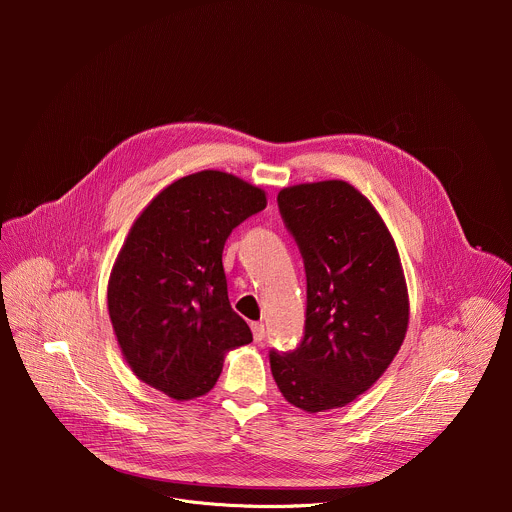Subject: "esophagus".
Wrapping results in <instances>:
<instances>
[{
	"label": "esophagus",
	"instance_id": "esophagus-1",
	"mask_svg": "<svg viewBox=\"0 0 512 512\" xmlns=\"http://www.w3.org/2000/svg\"><path fill=\"white\" fill-rule=\"evenodd\" d=\"M251 330H253V338L255 342H261L265 338V326L261 322H253L251 324Z\"/></svg>",
	"mask_w": 512,
	"mask_h": 512
}]
</instances>
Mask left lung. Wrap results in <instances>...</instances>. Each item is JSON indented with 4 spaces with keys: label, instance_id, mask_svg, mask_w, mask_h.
I'll list each match as a JSON object with an SVG mask.
<instances>
[{
    "label": "left lung",
    "instance_id": "1",
    "mask_svg": "<svg viewBox=\"0 0 512 512\" xmlns=\"http://www.w3.org/2000/svg\"><path fill=\"white\" fill-rule=\"evenodd\" d=\"M279 212L304 257L306 332L271 352V373L294 407L318 413L369 391L397 356L409 294L397 245L367 196L344 180L279 190Z\"/></svg>",
    "mask_w": 512,
    "mask_h": 512
}]
</instances>
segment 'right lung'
Here are the masks:
<instances>
[{"mask_svg": "<svg viewBox=\"0 0 512 512\" xmlns=\"http://www.w3.org/2000/svg\"><path fill=\"white\" fill-rule=\"evenodd\" d=\"M265 206L259 186L202 170L166 186L135 218L109 275L107 310L139 381L176 401L202 397L225 354L253 340L229 302L223 249Z\"/></svg>", "mask_w": 512, "mask_h": 512, "instance_id": "add662e5", "label": "right lung"}]
</instances>
